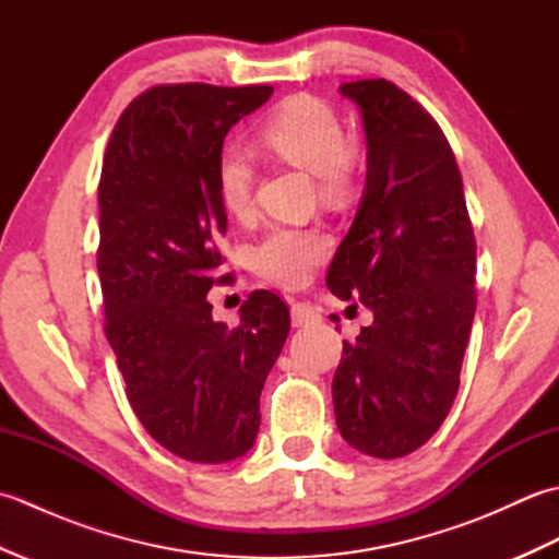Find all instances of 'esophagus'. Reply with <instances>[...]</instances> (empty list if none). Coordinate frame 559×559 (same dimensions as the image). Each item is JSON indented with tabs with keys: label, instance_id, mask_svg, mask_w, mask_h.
<instances>
[{
	"label": "esophagus",
	"instance_id": "34e87169",
	"mask_svg": "<svg viewBox=\"0 0 559 559\" xmlns=\"http://www.w3.org/2000/svg\"><path fill=\"white\" fill-rule=\"evenodd\" d=\"M290 322L293 326H310L319 322V312L310 302H295L290 307Z\"/></svg>",
	"mask_w": 559,
	"mask_h": 559
}]
</instances>
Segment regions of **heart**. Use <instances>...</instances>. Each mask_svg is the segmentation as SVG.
I'll use <instances>...</instances> for the list:
<instances>
[{"label": "heart", "mask_w": 559, "mask_h": 559, "mask_svg": "<svg viewBox=\"0 0 559 559\" xmlns=\"http://www.w3.org/2000/svg\"><path fill=\"white\" fill-rule=\"evenodd\" d=\"M261 141L298 168L317 175L319 194L343 201L360 177V156L346 139L341 117L324 100L295 96L281 103L261 127ZM218 197L235 218L252 206V165L242 151H225L218 160ZM329 252V237L317 228H271L252 247L254 269L271 283L295 288L312 276Z\"/></svg>", "instance_id": "obj_1"}]
</instances>
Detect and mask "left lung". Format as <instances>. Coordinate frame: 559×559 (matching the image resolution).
Segmentation results:
<instances>
[{"instance_id": "1", "label": "left lung", "mask_w": 559, "mask_h": 559, "mask_svg": "<svg viewBox=\"0 0 559 559\" xmlns=\"http://www.w3.org/2000/svg\"><path fill=\"white\" fill-rule=\"evenodd\" d=\"M360 108L367 175L358 213L329 269V290L372 324L343 341L334 413L341 437L374 459L423 447L459 391L476 314V240L442 129L386 79L341 83Z\"/></svg>"}]
</instances>
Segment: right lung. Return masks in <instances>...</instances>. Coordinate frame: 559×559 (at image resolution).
<instances>
[{
  "label": "right lung",
  "instance_id": "add662e5",
  "mask_svg": "<svg viewBox=\"0 0 559 559\" xmlns=\"http://www.w3.org/2000/svg\"><path fill=\"white\" fill-rule=\"evenodd\" d=\"M271 93L156 86L129 103L103 158L105 336L141 425L194 463H228L252 449L261 389L290 331L286 302L269 290L249 295L233 329L206 300L228 230L218 197L223 139Z\"/></svg>",
  "mask_w": 559,
  "mask_h": 559
}]
</instances>
